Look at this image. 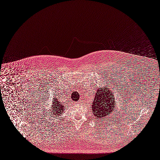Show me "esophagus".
Instances as JSON below:
<instances>
[{"label":"esophagus","mask_w":160,"mask_h":160,"mask_svg":"<svg viewBox=\"0 0 160 160\" xmlns=\"http://www.w3.org/2000/svg\"><path fill=\"white\" fill-rule=\"evenodd\" d=\"M79 102H80V101H79V102H78V103H79Z\"/></svg>","instance_id":"34e87169"}]
</instances>
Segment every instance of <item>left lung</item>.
Wrapping results in <instances>:
<instances>
[{
	"instance_id": "obj_1",
	"label": "left lung",
	"mask_w": 160,
	"mask_h": 160,
	"mask_svg": "<svg viewBox=\"0 0 160 160\" xmlns=\"http://www.w3.org/2000/svg\"><path fill=\"white\" fill-rule=\"evenodd\" d=\"M108 85L97 90L95 97L92 105V112L97 118H104L114 112L115 108V98L114 92L107 88Z\"/></svg>"
}]
</instances>
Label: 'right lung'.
<instances>
[{
	"label": "right lung",
	"mask_w": 160,
	"mask_h": 160,
	"mask_svg": "<svg viewBox=\"0 0 160 160\" xmlns=\"http://www.w3.org/2000/svg\"><path fill=\"white\" fill-rule=\"evenodd\" d=\"M51 112H49L52 115L54 116H58L60 114L62 113L64 111V106L63 104H61V102H59L58 99H56V98H54L53 99V102H52V106H51Z\"/></svg>",
	"instance_id": "right-lung-1"
}]
</instances>
